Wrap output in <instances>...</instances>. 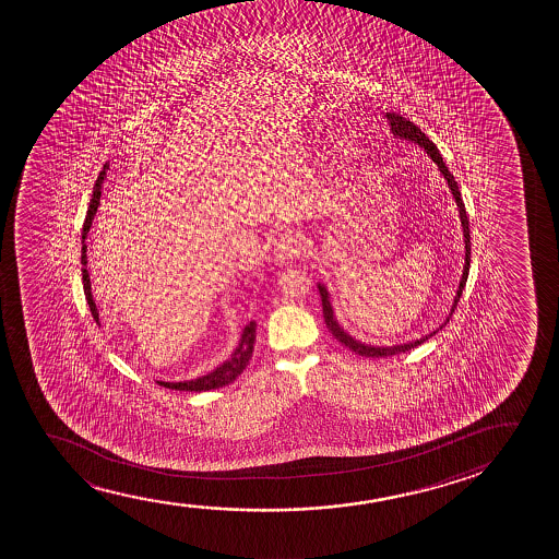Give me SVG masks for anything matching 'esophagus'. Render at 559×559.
I'll return each mask as SVG.
<instances>
[{"label":"esophagus","instance_id":"34e87169","mask_svg":"<svg viewBox=\"0 0 559 559\" xmlns=\"http://www.w3.org/2000/svg\"><path fill=\"white\" fill-rule=\"evenodd\" d=\"M304 252V240L296 233H283L276 240L275 250H273V260L278 265L296 260Z\"/></svg>","mask_w":559,"mask_h":559}]
</instances>
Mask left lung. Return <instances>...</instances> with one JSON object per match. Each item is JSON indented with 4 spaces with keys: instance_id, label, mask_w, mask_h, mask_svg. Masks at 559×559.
Wrapping results in <instances>:
<instances>
[{
    "instance_id": "8db88e82",
    "label": "left lung",
    "mask_w": 559,
    "mask_h": 559,
    "mask_svg": "<svg viewBox=\"0 0 559 559\" xmlns=\"http://www.w3.org/2000/svg\"><path fill=\"white\" fill-rule=\"evenodd\" d=\"M385 118H388V122L391 126V133H393V138L403 139V141H411L414 145L421 146L426 153H428L429 158L436 162L437 168L439 171L443 174L444 181L449 185V189H451L452 197H454V202H456V206H459L460 214V223H462V230H464V250H466V258H464V271H462V276H460L459 290H456V296H454V301H452L451 313L449 317L444 319L443 324L439 326V329L433 330V332H429L426 336L418 337V340H413V342H405V344H395V345H370L365 344V342H359V340H355V337L349 334V332H345L344 326L337 322L336 313H334V306H332V299H330V292L326 286L322 283H317V288L321 292L322 299V314H324V322H326V326H329L330 332H332V336L336 337L340 344L345 345L347 349H352L353 353H357L360 357H391V355H399V353L408 352V349H414L416 345L424 344L426 340L437 334L439 330L447 326V322L451 319V314L454 313V309L459 306L460 296H462V290H464V286H466L467 273H469V261H472V240H469V222H467L466 207H464V202H462V194H460L459 185L454 181V177H452L449 168L444 166L443 156L439 153V148H437L428 138H426V133H421L420 128L416 126V123L411 122L408 118L405 116L395 115V112H385Z\"/></svg>"
}]
</instances>
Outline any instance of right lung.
<instances>
[{
	"label": "right lung",
	"mask_w": 559,
	"mask_h": 559,
	"mask_svg": "<svg viewBox=\"0 0 559 559\" xmlns=\"http://www.w3.org/2000/svg\"><path fill=\"white\" fill-rule=\"evenodd\" d=\"M110 169V164L103 166L99 177H97V183L93 187L92 202H90V210L85 215L84 229H82V281H84L85 299H87V306L92 311L93 319L97 324H100L99 309L95 306V299L92 294V281H90V273H87V245H85V238L87 233L92 229L93 217L97 214V207L100 204V191H103V181L107 179V171ZM255 329L258 324L255 321H250L246 324L240 337H238V345L233 349L229 357L223 360L222 365H217L214 370H210L206 374L199 376V378H192V380H181V382H164V380H156L158 385H164L168 390L176 391H200L217 390L223 385H229L235 382L238 376L245 372V368L248 367V362L252 359L253 344H255Z\"/></svg>",
	"instance_id": "obj_1"
}]
</instances>
